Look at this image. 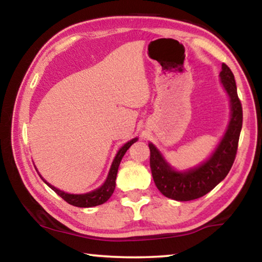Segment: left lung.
<instances>
[{
	"instance_id": "left-lung-1",
	"label": "left lung",
	"mask_w": 262,
	"mask_h": 262,
	"mask_svg": "<svg viewBox=\"0 0 262 262\" xmlns=\"http://www.w3.org/2000/svg\"><path fill=\"white\" fill-rule=\"evenodd\" d=\"M220 82L229 97L230 119L224 134L206 161L194 167L177 170L167 162L161 150L149 142L152 178L164 196L176 201H190L201 198L215 188L228 176L232 166L243 126V108L233 74L224 63H222Z\"/></svg>"
}]
</instances>
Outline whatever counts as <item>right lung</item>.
Here are the masks:
<instances>
[{
  "label": "right lung",
  "instance_id": "right-lung-1",
  "mask_svg": "<svg viewBox=\"0 0 262 262\" xmlns=\"http://www.w3.org/2000/svg\"><path fill=\"white\" fill-rule=\"evenodd\" d=\"M137 140H139V137H134V139H132L130 141L126 142V143L123 144L120 149H119V151L117 152V155H115V157L113 159L112 165H111V167H110L107 178H106V180L104 181V184L101 185L100 187L91 190V192L83 193V194H72V193L63 192V190L56 188L55 186L51 185L46 179H43L42 176L39 173V172L38 173H39V176H40V178L42 179L43 183H45L48 187L54 190L57 195H60V196L63 199L64 201H67L69 205L75 206V207H79V208H90V207L103 205V203H105L108 200V199L111 198V195H112L114 192L115 179H117V174H118V168H119V165H120V162L123 157V155L126 154V151L129 149L130 145L133 143H135ZM35 170H37V167H35Z\"/></svg>",
  "mask_w": 262,
  "mask_h": 262
}]
</instances>
